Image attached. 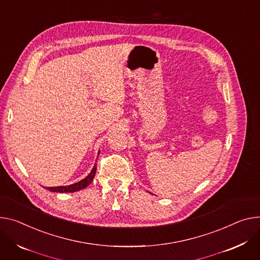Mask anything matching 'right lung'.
Listing matches in <instances>:
<instances>
[{
	"instance_id": "add662e5",
	"label": "right lung",
	"mask_w": 260,
	"mask_h": 260,
	"mask_svg": "<svg viewBox=\"0 0 260 260\" xmlns=\"http://www.w3.org/2000/svg\"><path fill=\"white\" fill-rule=\"evenodd\" d=\"M95 172H96V164L94 165L91 172L84 179H82L74 184L62 185V186H51V187H45V188L46 190H49L51 192H55V193H74V192L83 190V188L87 187L92 182L94 176H95Z\"/></svg>"
}]
</instances>
